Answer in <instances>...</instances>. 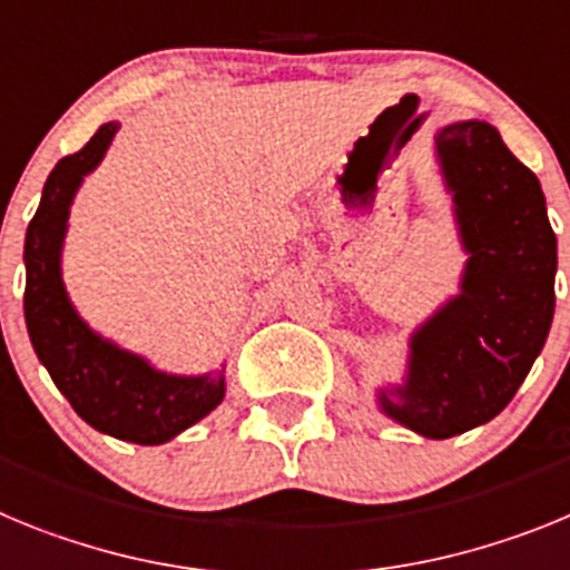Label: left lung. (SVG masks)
Wrapping results in <instances>:
<instances>
[{"label":"left lung","mask_w":570,"mask_h":570,"mask_svg":"<svg viewBox=\"0 0 570 570\" xmlns=\"http://www.w3.org/2000/svg\"><path fill=\"white\" fill-rule=\"evenodd\" d=\"M468 262L460 294L411 336L405 385L382 387L391 420L431 440L485 425L513 400L553 320L557 236L540 179L493 125L436 134Z\"/></svg>","instance_id":"obj_1"}]
</instances>
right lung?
<instances>
[{
  "instance_id": "add662e5",
  "label": "right lung",
  "mask_w": 570,
  "mask_h": 570,
  "mask_svg": "<svg viewBox=\"0 0 570 570\" xmlns=\"http://www.w3.org/2000/svg\"><path fill=\"white\" fill-rule=\"evenodd\" d=\"M119 125L108 122L77 154L59 159L24 236V322L39 362L90 428L136 445H163L208 416L225 396V367L203 376L156 371L102 340L73 311L62 282L70 203L102 163Z\"/></svg>"
}]
</instances>
